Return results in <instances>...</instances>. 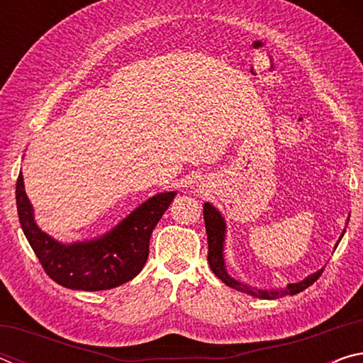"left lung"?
<instances>
[{
	"instance_id": "1",
	"label": "left lung",
	"mask_w": 363,
	"mask_h": 363,
	"mask_svg": "<svg viewBox=\"0 0 363 363\" xmlns=\"http://www.w3.org/2000/svg\"><path fill=\"white\" fill-rule=\"evenodd\" d=\"M203 218H205V227H206V235H208V264H210L211 270L218 279L224 281L227 286L233 288V290L243 291L250 294V296L261 298V299H277L284 298L286 294H296L306 290L307 286H311L314 281L320 277L323 269L317 270L315 274L307 275L304 280L298 281V284H288L285 288H279V290H257L250 285H245L242 281L232 279L225 270L224 262V238H225V223L224 218L220 216V213L214 208L211 203L203 205ZM344 235V230L341 237ZM341 240V238H340ZM337 240V243H340Z\"/></svg>"
}]
</instances>
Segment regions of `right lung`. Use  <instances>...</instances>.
Wrapping results in <instances>:
<instances>
[{"mask_svg":"<svg viewBox=\"0 0 363 363\" xmlns=\"http://www.w3.org/2000/svg\"><path fill=\"white\" fill-rule=\"evenodd\" d=\"M174 196L176 192L150 196L102 237L67 245L54 240L36 225L22 173L16 184L22 230L45 272L59 285L83 291L110 290L136 277L149 257L152 230Z\"/></svg>","mask_w":363,"mask_h":363,"instance_id":"add662e5","label":"right lung"}]
</instances>
